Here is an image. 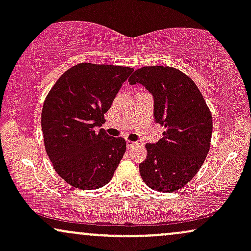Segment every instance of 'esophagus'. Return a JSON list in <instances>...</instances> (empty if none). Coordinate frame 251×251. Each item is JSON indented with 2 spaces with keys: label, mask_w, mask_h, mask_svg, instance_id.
Returning <instances> with one entry per match:
<instances>
[{
  "label": "esophagus",
  "mask_w": 251,
  "mask_h": 251,
  "mask_svg": "<svg viewBox=\"0 0 251 251\" xmlns=\"http://www.w3.org/2000/svg\"><path fill=\"white\" fill-rule=\"evenodd\" d=\"M137 144L138 143L131 142V140H126V146H127V149H132V148H133V146L137 145Z\"/></svg>",
  "instance_id": "1"
}]
</instances>
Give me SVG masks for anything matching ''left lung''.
Segmentation results:
<instances>
[{
	"label": "left lung",
	"mask_w": 251,
	"mask_h": 251,
	"mask_svg": "<svg viewBox=\"0 0 251 251\" xmlns=\"http://www.w3.org/2000/svg\"><path fill=\"white\" fill-rule=\"evenodd\" d=\"M128 82L142 83L153 96L155 123L165 127L159 142L146 144L148 158L139 164L143 180L159 192L183 188L210 149L212 116L205 100L192 79L168 66L139 68Z\"/></svg>",
	"instance_id": "obj_1"
}]
</instances>
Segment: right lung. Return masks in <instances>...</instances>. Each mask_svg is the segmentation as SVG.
Segmentation results:
<instances>
[{
	"label": "right lung",
	"instance_id": "obj_1",
	"mask_svg": "<svg viewBox=\"0 0 251 251\" xmlns=\"http://www.w3.org/2000/svg\"><path fill=\"white\" fill-rule=\"evenodd\" d=\"M133 68L82 62L66 71L46 97L45 148L56 174L72 186L99 189L113 177L126 151L124 138L100 128L103 114Z\"/></svg>",
	"mask_w": 251,
	"mask_h": 251
}]
</instances>
